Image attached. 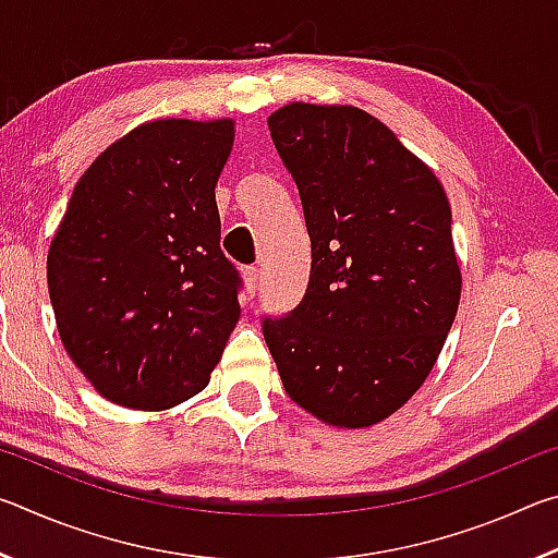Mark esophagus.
Segmentation results:
<instances>
[{
    "label": "esophagus",
    "mask_w": 558,
    "mask_h": 558,
    "mask_svg": "<svg viewBox=\"0 0 558 558\" xmlns=\"http://www.w3.org/2000/svg\"><path fill=\"white\" fill-rule=\"evenodd\" d=\"M243 280H245V290H248L251 295H256V290L260 286V270L256 266H248L243 270Z\"/></svg>",
    "instance_id": "esophagus-1"
}]
</instances>
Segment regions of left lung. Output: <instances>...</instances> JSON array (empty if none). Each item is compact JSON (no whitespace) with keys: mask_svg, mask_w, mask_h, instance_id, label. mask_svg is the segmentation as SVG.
I'll use <instances>...</instances> for the list:
<instances>
[{"mask_svg":"<svg viewBox=\"0 0 558 558\" xmlns=\"http://www.w3.org/2000/svg\"><path fill=\"white\" fill-rule=\"evenodd\" d=\"M313 245L305 298L263 317L292 401L339 428L399 411L426 381L460 302L450 204L399 137L352 106L268 118Z\"/></svg>","mask_w":558,"mask_h":558,"instance_id":"8db88e82","label":"left lung"}]
</instances>
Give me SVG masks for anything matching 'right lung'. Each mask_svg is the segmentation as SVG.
<instances>
[{"mask_svg":"<svg viewBox=\"0 0 558 558\" xmlns=\"http://www.w3.org/2000/svg\"><path fill=\"white\" fill-rule=\"evenodd\" d=\"M233 120H155L78 179L46 276L61 342L108 401L165 411L211 379L239 323L216 182Z\"/></svg>","mask_w":558,"mask_h":558,"instance_id":"right-lung-1","label":"right lung"}]
</instances>
